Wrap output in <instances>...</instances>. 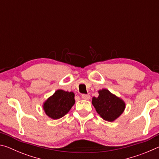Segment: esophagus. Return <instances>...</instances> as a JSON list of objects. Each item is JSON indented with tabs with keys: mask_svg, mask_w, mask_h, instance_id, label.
<instances>
[{
	"mask_svg": "<svg viewBox=\"0 0 159 159\" xmlns=\"http://www.w3.org/2000/svg\"><path fill=\"white\" fill-rule=\"evenodd\" d=\"M81 98L83 99H85V100H88V99H89L90 98V95H85V94H83L81 95Z\"/></svg>",
	"mask_w": 159,
	"mask_h": 159,
	"instance_id": "1",
	"label": "esophagus"
}]
</instances>
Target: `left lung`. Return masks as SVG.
<instances>
[{
	"mask_svg": "<svg viewBox=\"0 0 159 159\" xmlns=\"http://www.w3.org/2000/svg\"><path fill=\"white\" fill-rule=\"evenodd\" d=\"M98 98H93L92 104L96 111L104 120L113 122L124 111L125 104L124 101L107 89L98 91Z\"/></svg>",
	"mask_w": 159,
	"mask_h": 159,
	"instance_id": "1",
	"label": "left lung"
}]
</instances>
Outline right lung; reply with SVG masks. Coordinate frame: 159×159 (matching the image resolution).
I'll return each instance as SVG.
<instances>
[{"label":"right lung","instance_id":"add662e5","mask_svg":"<svg viewBox=\"0 0 159 159\" xmlns=\"http://www.w3.org/2000/svg\"><path fill=\"white\" fill-rule=\"evenodd\" d=\"M75 104L74 93L57 90L43 103L45 114L52 119H59L69 111Z\"/></svg>","mask_w":159,"mask_h":159}]
</instances>
